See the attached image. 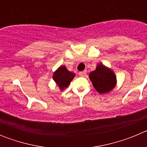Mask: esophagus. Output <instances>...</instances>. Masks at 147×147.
Listing matches in <instances>:
<instances>
[{"label":"esophagus","mask_w":147,"mask_h":147,"mask_svg":"<svg viewBox=\"0 0 147 147\" xmlns=\"http://www.w3.org/2000/svg\"><path fill=\"white\" fill-rule=\"evenodd\" d=\"M87 74V71H81V72L79 73V75L80 76H85Z\"/></svg>","instance_id":"34e87169"}]
</instances>
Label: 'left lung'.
<instances>
[{
	"label": "left lung",
	"mask_w": 147,
	"mask_h": 147,
	"mask_svg": "<svg viewBox=\"0 0 147 147\" xmlns=\"http://www.w3.org/2000/svg\"><path fill=\"white\" fill-rule=\"evenodd\" d=\"M89 78L93 87L99 93L111 91L116 85V76L109 67L100 63L96 70L90 73Z\"/></svg>",
	"instance_id": "obj_1"
}]
</instances>
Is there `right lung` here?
<instances>
[{"instance_id":"obj_1","label":"right lung","mask_w":147,"mask_h":147,"mask_svg":"<svg viewBox=\"0 0 147 147\" xmlns=\"http://www.w3.org/2000/svg\"><path fill=\"white\" fill-rule=\"evenodd\" d=\"M75 77L74 73L67 71L65 65L60 66L53 74V80L58 85L61 90H63L70 85L71 82Z\"/></svg>"}]
</instances>
